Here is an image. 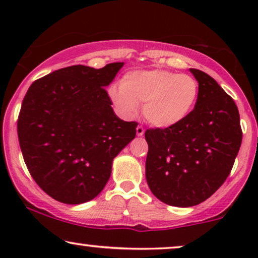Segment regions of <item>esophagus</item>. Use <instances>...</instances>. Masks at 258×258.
<instances>
[{
	"instance_id": "1",
	"label": "esophagus",
	"mask_w": 258,
	"mask_h": 258,
	"mask_svg": "<svg viewBox=\"0 0 258 258\" xmlns=\"http://www.w3.org/2000/svg\"><path fill=\"white\" fill-rule=\"evenodd\" d=\"M136 134H137V136H142L143 134H144V128L142 125H139L136 128Z\"/></svg>"
}]
</instances>
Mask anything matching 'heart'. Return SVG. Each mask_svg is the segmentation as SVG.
Segmentation results:
<instances>
[{"mask_svg":"<svg viewBox=\"0 0 258 258\" xmlns=\"http://www.w3.org/2000/svg\"><path fill=\"white\" fill-rule=\"evenodd\" d=\"M110 98L119 114L133 117L143 105V114L158 128L181 124L191 114L199 97L194 77L163 69L137 70L125 74L121 86L110 89Z\"/></svg>","mask_w":258,"mask_h":258,"instance_id":"b5f03b06","label":"heart"}]
</instances>
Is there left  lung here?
<instances>
[{
    "label": "left lung",
    "instance_id": "8db88e82",
    "mask_svg": "<svg viewBox=\"0 0 258 258\" xmlns=\"http://www.w3.org/2000/svg\"><path fill=\"white\" fill-rule=\"evenodd\" d=\"M190 72L199 82V97L189 117L146 132L148 185L162 202L181 208L204 202L223 184L242 143L234 100L208 74Z\"/></svg>",
    "mask_w": 258,
    "mask_h": 258
}]
</instances>
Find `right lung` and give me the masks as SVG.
Wrapping results in <instances>:
<instances>
[{"mask_svg":"<svg viewBox=\"0 0 258 258\" xmlns=\"http://www.w3.org/2000/svg\"><path fill=\"white\" fill-rule=\"evenodd\" d=\"M124 63L72 66L31 84L17 134L35 182L58 202L81 204L107 184L114 158L136 136V122L112 110L107 88Z\"/></svg>","mask_w":258,"mask_h":258,"instance_id":"right-lung-1","label":"right lung"}]
</instances>
